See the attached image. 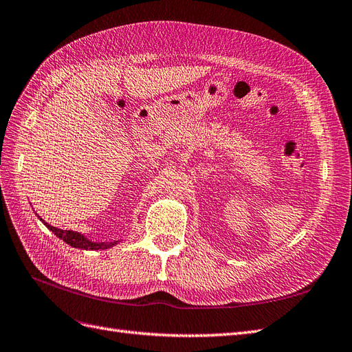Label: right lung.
<instances>
[{
    "label": "right lung",
    "mask_w": 352,
    "mask_h": 352,
    "mask_svg": "<svg viewBox=\"0 0 352 352\" xmlns=\"http://www.w3.org/2000/svg\"><path fill=\"white\" fill-rule=\"evenodd\" d=\"M44 223V226L50 230V232H53L58 239H62L63 242H66L67 245H70L72 248H78V249H85V250H98V249H107V248H112L118 243V240L115 242H91V240H88L84 234L78 233V232H72V230H60L56 228L53 226L47 224L43 218H39Z\"/></svg>",
    "instance_id": "add662e5"
}]
</instances>
